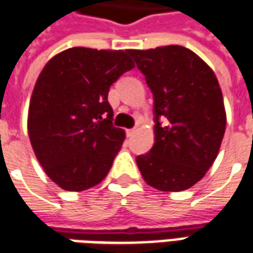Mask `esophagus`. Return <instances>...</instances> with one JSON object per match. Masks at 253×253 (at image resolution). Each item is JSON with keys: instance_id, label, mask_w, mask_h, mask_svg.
<instances>
[{"instance_id": "obj_1", "label": "esophagus", "mask_w": 253, "mask_h": 253, "mask_svg": "<svg viewBox=\"0 0 253 253\" xmlns=\"http://www.w3.org/2000/svg\"><path fill=\"white\" fill-rule=\"evenodd\" d=\"M135 132H137V128H130V130H127L126 134H127V137H132Z\"/></svg>"}]
</instances>
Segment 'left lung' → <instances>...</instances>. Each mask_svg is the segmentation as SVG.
Returning <instances> with one entry per match:
<instances>
[{"instance_id": "8db88e82", "label": "left lung", "mask_w": 253, "mask_h": 253, "mask_svg": "<svg viewBox=\"0 0 253 253\" xmlns=\"http://www.w3.org/2000/svg\"><path fill=\"white\" fill-rule=\"evenodd\" d=\"M155 98V145L137 157L152 188H192L212 166L226 130L222 90L206 61L188 47L130 50Z\"/></svg>"}]
</instances>
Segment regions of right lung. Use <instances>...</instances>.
<instances>
[{"instance_id": "add662e5", "label": "right lung", "mask_w": 253, "mask_h": 253, "mask_svg": "<svg viewBox=\"0 0 253 253\" xmlns=\"http://www.w3.org/2000/svg\"><path fill=\"white\" fill-rule=\"evenodd\" d=\"M130 50L70 47L47 61L30 100L27 130L50 179L68 192L98 185L126 138L112 125L108 91L134 68Z\"/></svg>"}]
</instances>
